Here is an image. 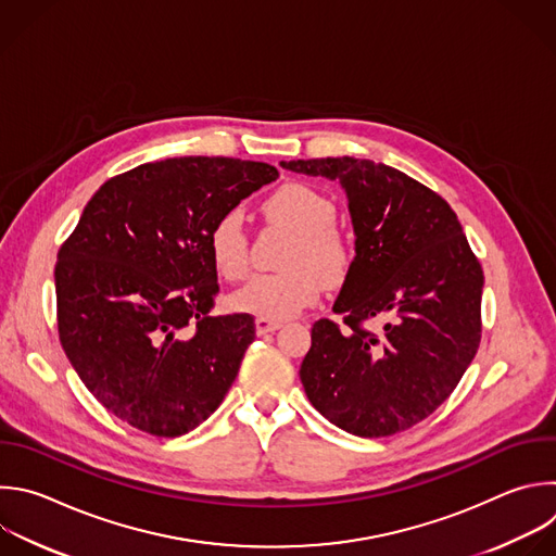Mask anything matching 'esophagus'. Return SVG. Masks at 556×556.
I'll use <instances>...</instances> for the list:
<instances>
[{"instance_id":"1","label":"esophagus","mask_w":556,"mask_h":556,"mask_svg":"<svg viewBox=\"0 0 556 556\" xmlns=\"http://www.w3.org/2000/svg\"><path fill=\"white\" fill-rule=\"evenodd\" d=\"M255 327H257V333H268V331H275L281 327V320H275V318H257L255 320Z\"/></svg>"}]
</instances>
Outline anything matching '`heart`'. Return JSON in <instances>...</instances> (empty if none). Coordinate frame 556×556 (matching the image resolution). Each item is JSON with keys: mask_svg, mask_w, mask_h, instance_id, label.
<instances>
[{"mask_svg": "<svg viewBox=\"0 0 556 556\" xmlns=\"http://www.w3.org/2000/svg\"><path fill=\"white\" fill-rule=\"evenodd\" d=\"M266 216L296 233L283 273H262L251 277L233 296L236 309L255 314L257 318H288L312 305L323 281L340 283L351 268V244L336 225V205L331 199L305 182H286L275 190L266 205ZM210 253L216 270L229 279L247 277L249 236L240 210H227L216 218L207 236Z\"/></svg>", "mask_w": 556, "mask_h": 556, "instance_id": "obj_1", "label": "heart"}]
</instances>
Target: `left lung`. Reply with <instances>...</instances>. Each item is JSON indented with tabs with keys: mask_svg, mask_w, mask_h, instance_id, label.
Segmentation results:
<instances>
[{
	"mask_svg": "<svg viewBox=\"0 0 556 556\" xmlns=\"http://www.w3.org/2000/svg\"><path fill=\"white\" fill-rule=\"evenodd\" d=\"M281 165L340 180L355 231L333 303L342 325H312L305 395L355 437L404 432L454 393L478 351L482 266L447 201L408 174L353 156ZM374 317L388 320L382 332L365 327Z\"/></svg>",
	"mask_w": 556,
	"mask_h": 556,
	"instance_id": "1",
	"label": "left lung"
}]
</instances>
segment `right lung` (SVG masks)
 I'll return each instance as SVG.
<instances>
[{"label": "right lung", "mask_w": 556, "mask_h": 556, "mask_svg": "<svg viewBox=\"0 0 556 556\" xmlns=\"http://www.w3.org/2000/svg\"><path fill=\"white\" fill-rule=\"evenodd\" d=\"M279 176L262 161L180 156L109 178L59 249L63 351L117 419L163 439L201 426L255 340L251 314H212L207 236L220 214Z\"/></svg>", "instance_id": "right-lung-1"}]
</instances>
